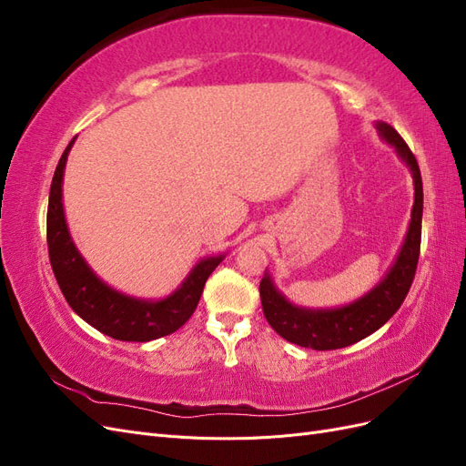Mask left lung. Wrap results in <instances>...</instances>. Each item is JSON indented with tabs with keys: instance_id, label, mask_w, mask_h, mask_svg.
<instances>
[{
	"instance_id": "8db88e82",
	"label": "left lung",
	"mask_w": 466,
	"mask_h": 466,
	"mask_svg": "<svg viewBox=\"0 0 466 466\" xmlns=\"http://www.w3.org/2000/svg\"><path fill=\"white\" fill-rule=\"evenodd\" d=\"M377 130L389 144L397 147L399 155L410 167L414 177L416 194L412 221L410 228H408L404 245L387 278L371 293L356 303L342 309H332V311H307V309L293 307L274 288L272 279L264 276L258 288L264 317L270 322V327L291 344L311 350H338L356 344L361 338L383 327L399 311V307L406 299L408 289L412 286L420 258L421 209H424V188H421L420 167L414 153L392 126L379 122Z\"/></svg>"
}]
</instances>
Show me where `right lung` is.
Wrapping results in <instances>:
<instances>
[{
  "label": "right lung",
  "mask_w": 466,
  "mask_h": 466,
  "mask_svg": "<svg viewBox=\"0 0 466 466\" xmlns=\"http://www.w3.org/2000/svg\"><path fill=\"white\" fill-rule=\"evenodd\" d=\"M74 139L54 171L46 216L48 257L66 301L91 327L116 340L149 342L178 330L198 307L206 279L216 270L221 257L202 260L182 288L163 301H139L105 286L74 247L64 218L62 177Z\"/></svg>",
  "instance_id": "right-lung-1"
}]
</instances>
